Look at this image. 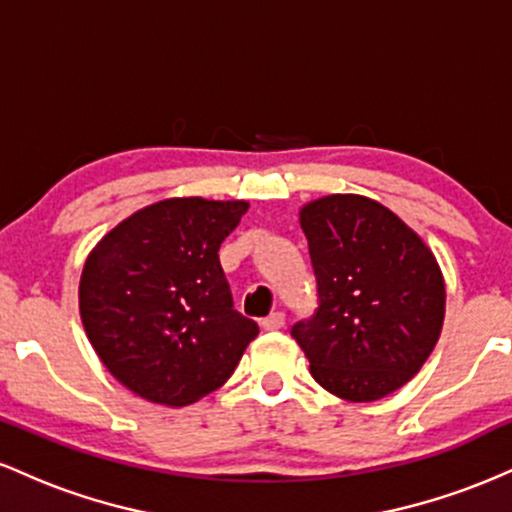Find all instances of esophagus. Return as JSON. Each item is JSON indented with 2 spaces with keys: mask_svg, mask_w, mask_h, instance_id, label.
<instances>
[{
  "mask_svg": "<svg viewBox=\"0 0 512 512\" xmlns=\"http://www.w3.org/2000/svg\"><path fill=\"white\" fill-rule=\"evenodd\" d=\"M284 322H286L284 313H279V310H276V313L264 317V320L260 322V327L264 332H276V330H281V327H284Z\"/></svg>",
  "mask_w": 512,
  "mask_h": 512,
  "instance_id": "obj_1",
  "label": "esophagus"
}]
</instances>
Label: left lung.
I'll list each match as a JSON object with an SVG mask.
<instances>
[{"mask_svg": "<svg viewBox=\"0 0 512 512\" xmlns=\"http://www.w3.org/2000/svg\"><path fill=\"white\" fill-rule=\"evenodd\" d=\"M317 310L291 337L317 385L346 402H375L419 373L445 320L436 255L395 211L363 195L303 204Z\"/></svg>", "mask_w": 512, "mask_h": 512, "instance_id": "obj_1", "label": "left lung"}]
</instances>
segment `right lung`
I'll return each mask as SVG.
<instances>
[{"mask_svg":"<svg viewBox=\"0 0 512 512\" xmlns=\"http://www.w3.org/2000/svg\"><path fill=\"white\" fill-rule=\"evenodd\" d=\"M250 204L170 197L134 211L88 252L79 313L110 375L187 407L231 378L260 327L233 310L219 248Z\"/></svg>","mask_w":512,"mask_h":512,"instance_id":"right-lung-1","label":"right lung"}]
</instances>
